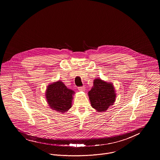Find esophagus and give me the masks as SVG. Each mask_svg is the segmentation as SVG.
Masks as SVG:
<instances>
[{"instance_id": "esophagus-1", "label": "esophagus", "mask_w": 160, "mask_h": 160, "mask_svg": "<svg viewBox=\"0 0 160 160\" xmlns=\"http://www.w3.org/2000/svg\"><path fill=\"white\" fill-rule=\"evenodd\" d=\"M78 90H79L80 91H85V86L80 87H78Z\"/></svg>"}]
</instances>
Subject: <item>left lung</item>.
I'll return each mask as SVG.
<instances>
[{
    "label": "left lung",
    "instance_id": "obj_1",
    "mask_svg": "<svg viewBox=\"0 0 160 160\" xmlns=\"http://www.w3.org/2000/svg\"><path fill=\"white\" fill-rule=\"evenodd\" d=\"M91 106L98 112H105L115 101V87L101 78L94 80V86L88 92Z\"/></svg>",
    "mask_w": 160,
    "mask_h": 160
}]
</instances>
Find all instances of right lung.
<instances>
[{
	"instance_id": "obj_1",
	"label": "right lung",
	"mask_w": 160,
	"mask_h": 160,
	"mask_svg": "<svg viewBox=\"0 0 160 160\" xmlns=\"http://www.w3.org/2000/svg\"><path fill=\"white\" fill-rule=\"evenodd\" d=\"M74 94L73 90L68 88L63 82L59 80L48 86L45 96L52 109L64 113L71 108Z\"/></svg>"
}]
</instances>
